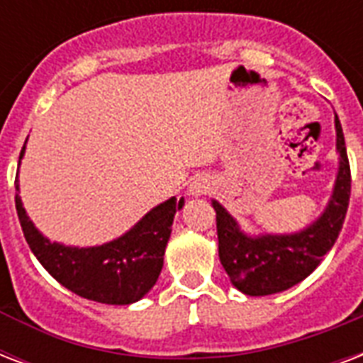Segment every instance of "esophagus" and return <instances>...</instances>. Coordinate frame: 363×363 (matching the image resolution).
Masks as SVG:
<instances>
[{
    "label": "esophagus",
    "mask_w": 363,
    "mask_h": 363,
    "mask_svg": "<svg viewBox=\"0 0 363 363\" xmlns=\"http://www.w3.org/2000/svg\"><path fill=\"white\" fill-rule=\"evenodd\" d=\"M211 188H213L211 179L206 175H201L198 177V179H194V182L190 184V194H192V196H203V194L209 192Z\"/></svg>",
    "instance_id": "34e87169"
}]
</instances>
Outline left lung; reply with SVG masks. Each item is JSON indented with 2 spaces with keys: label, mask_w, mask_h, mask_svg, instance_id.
<instances>
[{
  "label": "left lung",
  "mask_w": 363,
  "mask_h": 363,
  "mask_svg": "<svg viewBox=\"0 0 363 363\" xmlns=\"http://www.w3.org/2000/svg\"><path fill=\"white\" fill-rule=\"evenodd\" d=\"M335 133L339 171L333 192L322 215L303 230L249 236L225 207L211 200L217 213L218 259L238 291L251 297L286 291L311 276L337 242L350 200V165L337 114Z\"/></svg>",
  "instance_id": "1"
}]
</instances>
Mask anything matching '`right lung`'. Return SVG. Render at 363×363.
<instances>
[{
	"instance_id": "add662e5",
	"label": "right lung",
	"mask_w": 363,
	"mask_h": 363,
	"mask_svg": "<svg viewBox=\"0 0 363 363\" xmlns=\"http://www.w3.org/2000/svg\"><path fill=\"white\" fill-rule=\"evenodd\" d=\"M24 150L26 143L21 150L18 167ZM15 184L18 190V177ZM15 206L28 245L55 280L89 301L131 304L140 301L156 286L171 236V225L175 213L184 206V198H169L150 209L123 236L93 247H74L51 242L30 220L18 192Z\"/></svg>"
}]
</instances>
